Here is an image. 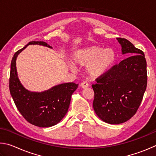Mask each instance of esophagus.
I'll use <instances>...</instances> for the list:
<instances>
[{
  "instance_id": "1",
  "label": "esophagus",
  "mask_w": 156,
  "mask_h": 156,
  "mask_svg": "<svg viewBox=\"0 0 156 156\" xmlns=\"http://www.w3.org/2000/svg\"><path fill=\"white\" fill-rule=\"evenodd\" d=\"M80 86H81V88H86L88 87V83L86 82H82L80 84Z\"/></svg>"
}]
</instances>
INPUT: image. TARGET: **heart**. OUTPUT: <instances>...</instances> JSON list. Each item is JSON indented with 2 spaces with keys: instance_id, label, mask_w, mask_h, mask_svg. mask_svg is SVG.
<instances>
[{
  "instance_id": "b5f03b06",
  "label": "heart",
  "mask_w": 156,
  "mask_h": 156,
  "mask_svg": "<svg viewBox=\"0 0 156 156\" xmlns=\"http://www.w3.org/2000/svg\"><path fill=\"white\" fill-rule=\"evenodd\" d=\"M116 59V53L112 48H103L98 46H91L76 51L73 55L75 64L84 66L86 73L92 80L101 77L112 66ZM70 70L75 68L72 62L68 63Z\"/></svg>"
}]
</instances>
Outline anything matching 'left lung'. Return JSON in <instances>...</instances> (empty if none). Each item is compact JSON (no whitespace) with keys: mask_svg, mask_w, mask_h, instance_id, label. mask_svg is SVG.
<instances>
[{"mask_svg":"<svg viewBox=\"0 0 156 156\" xmlns=\"http://www.w3.org/2000/svg\"><path fill=\"white\" fill-rule=\"evenodd\" d=\"M122 54L130 57L114 65L92 85L93 108L99 118L109 124L126 122L136 113L147 83L144 54L125 38H116Z\"/></svg>","mask_w":156,"mask_h":156,"instance_id":"obj_1","label":"left lung"}]
</instances>
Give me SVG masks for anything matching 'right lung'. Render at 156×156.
Returning <instances> with one entry per match:
<instances>
[{
	"instance_id": "add662e5",
	"label": "right lung",
	"mask_w": 156,
	"mask_h": 156,
	"mask_svg": "<svg viewBox=\"0 0 156 156\" xmlns=\"http://www.w3.org/2000/svg\"><path fill=\"white\" fill-rule=\"evenodd\" d=\"M30 44L52 48L44 42L33 41L16 52L11 62L10 94L16 108L27 121L40 127H51L62 121L66 114L71 96L78 88V84L73 82L62 83L41 92L27 90L18 79L16 61L19 53Z\"/></svg>"
}]
</instances>
